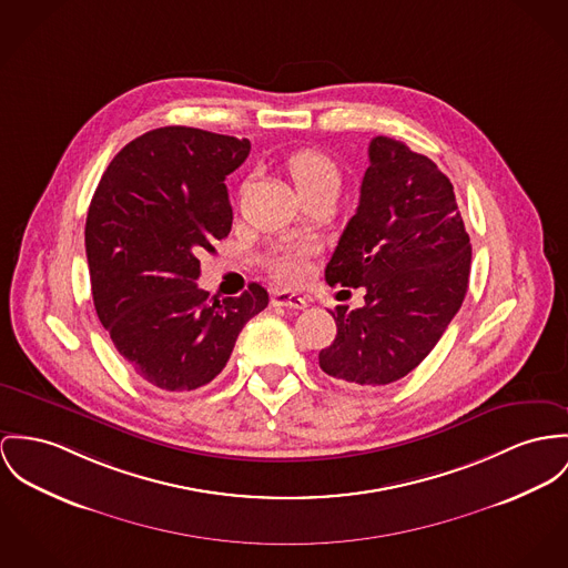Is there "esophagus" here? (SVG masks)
I'll list each match as a JSON object with an SVG mask.
<instances>
[{"label": "esophagus", "instance_id": "esophagus-1", "mask_svg": "<svg viewBox=\"0 0 568 568\" xmlns=\"http://www.w3.org/2000/svg\"><path fill=\"white\" fill-rule=\"evenodd\" d=\"M272 305L274 306H290V308H306L308 303L303 296L298 294H290V292H276L272 296Z\"/></svg>", "mask_w": 568, "mask_h": 568}]
</instances>
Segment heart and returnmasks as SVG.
<instances>
[{
  "label": "heart",
  "mask_w": 568,
  "mask_h": 568,
  "mask_svg": "<svg viewBox=\"0 0 568 568\" xmlns=\"http://www.w3.org/2000/svg\"><path fill=\"white\" fill-rule=\"evenodd\" d=\"M287 175L292 176L296 190L301 196H305L308 192L315 190H339L342 185V173L339 166L335 164V160L331 155H326L320 149H301L294 151L287 162H285ZM308 246H290L285 251H281L274 260H272V272L276 274L278 281L296 285L301 281H305L306 272H308Z\"/></svg>",
  "instance_id": "b5f03b06"
}]
</instances>
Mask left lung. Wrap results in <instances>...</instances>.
Returning <instances> with one entry per match:
<instances>
[{
	"label": "left lung",
	"mask_w": 568,
	"mask_h": 568,
	"mask_svg": "<svg viewBox=\"0 0 568 568\" xmlns=\"http://www.w3.org/2000/svg\"><path fill=\"white\" fill-rule=\"evenodd\" d=\"M471 244L454 185L433 160L376 135L356 214L326 265L328 285L365 287V306H337L320 367L349 385L404 378L437 346L469 287Z\"/></svg>",
	"instance_id": "8db88e82"
}]
</instances>
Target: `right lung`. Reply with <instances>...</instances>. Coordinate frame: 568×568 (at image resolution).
I'll use <instances>...</instances> for the list:
<instances>
[{
	"label": "right lung",
	"mask_w": 568,
	"mask_h": 568,
	"mask_svg": "<svg viewBox=\"0 0 568 568\" xmlns=\"http://www.w3.org/2000/svg\"><path fill=\"white\" fill-rule=\"evenodd\" d=\"M251 153L246 138L160 128L125 144L90 201L92 301L131 369L164 392H192L224 369L244 324L267 306L251 283L237 298L199 290V255L231 231L224 185Z\"/></svg>",
	"instance_id": "add662e5"
}]
</instances>
